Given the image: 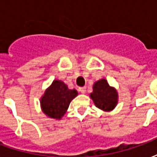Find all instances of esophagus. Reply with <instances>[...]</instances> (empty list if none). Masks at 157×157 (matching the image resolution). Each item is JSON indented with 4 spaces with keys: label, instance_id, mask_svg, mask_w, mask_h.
Returning a JSON list of instances; mask_svg holds the SVG:
<instances>
[{
    "label": "esophagus",
    "instance_id": "esophagus-1",
    "mask_svg": "<svg viewBox=\"0 0 157 157\" xmlns=\"http://www.w3.org/2000/svg\"><path fill=\"white\" fill-rule=\"evenodd\" d=\"M79 92L82 93V94H85L86 92V88L85 86L84 87H79Z\"/></svg>",
    "mask_w": 157,
    "mask_h": 157
}]
</instances>
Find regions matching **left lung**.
I'll list each match as a JSON object with an SVG mask.
<instances>
[{"mask_svg":"<svg viewBox=\"0 0 157 157\" xmlns=\"http://www.w3.org/2000/svg\"><path fill=\"white\" fill-rule=\"evenodd\" d=\"M97 108L102 111H112L118 103V92L110 86L106 79H101L93 85V92L90 94Z\"/></svg>","mask_w":157,"mask_h":157,"instance_id":"1","label":"left lung"}]
</instances>
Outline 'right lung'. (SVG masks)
Instances as JSON below:
<instances>
[{
    "mask_svg": "<svg viewBox=\"0 0 157 157\" xmlns=\"http://www.w3.org/2000/svg\"><path fill=\"white\" fill-rule=\"evenodd\" d=\"M77 95L76 90H71L62 81L55 80L40 99L42 111L49 118L60 119Z\"/></svg>",
    "mask_w": 157,
    "mask_h": 157,
    "instance_id": "obj_1",
    "label": "right lung"
}]
</instances>
